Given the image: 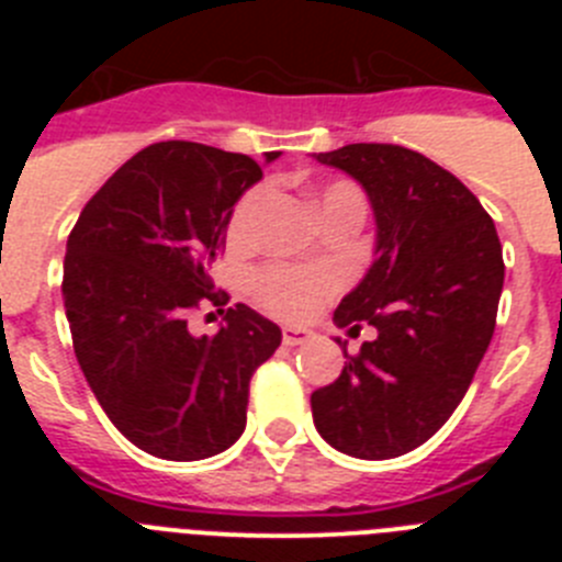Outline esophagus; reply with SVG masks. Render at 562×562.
I'll list each match as a JSON object with an SVG mask.
<instances>
[{"instance_id":"34e87169","label":"esophagus","mask_w":562,"mask_h":562,"mask_svg":"<svg viewBox=\"0 0 562 562\" xmlns=\"http://www.w3.org/2000/svg\"><path fill=\"white\" fill-rule=\"evenodd\" d=\"M312 337L315 335H312L310 329H292V326H284V331H281L284 346H301V342H310Z\"/></svg>"}]
</instances>
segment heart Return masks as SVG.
Instances as JSON below:
<instances>
[{
    "instance_id": "heart-1",
    "label": "heart",
    "mask_w": 562,
    "mask_h": 562,
    "mask_svg": "<svg viewBox=\"0 0 562 562\" xmlns=\"http://www.w3.org/2000/svg\"><path fill=\"white\" fill-rule=\"evenodd\" d=\"M270 188L256 186L236 202L231 213V236L233 238H247L256 227L258 216L265 211ZM337 200H362V193L357 191L351 182H329L321 191V207L331 205ZM337 286V276L326 267H297L276 261L250 276V292L258 301L261 310L270 315L284 317V321H304L312 312L321 306L326 295Z\"/></svg>"
}]
</instances>
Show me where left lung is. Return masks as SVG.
<instances>
[{"mask_svg":"<svg viewBox=\"0 0 562 562\" xmlns=\"http://www.w3.org/2000/svg\"><path fill=\"white\" fill-rule=\"evenodd\" d=\"M355 177L376 220L374 265L342 297L335 324L374 326L340 376L312 394L317 434L355 459L419 448L464 400L493 340L504 256L475 193L394 143H351L315 154Z\"/></svg>","mask_w":562,"mask_h":562,"instance_id":"8db88e82","label":"left lung"}]
</instances>
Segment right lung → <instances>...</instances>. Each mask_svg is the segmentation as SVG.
<instances>
[{
  "mask_svg": "<svg viewBox=\"0 0 562 562\" xmlns=\"http://www.w3.org/2000/svg\"><path fill=\"white\" fill-rule=\"evenodd\" d=\"M258 180L247 154L154 143L103 182L67 238L61 292L78 366L114 428L157 459L231 448L247 425L252 371L281 346L256 310L226 313L231 295L207 276L233 205ZM205 300L226 324L196 338L187 317Z\"/></svg>",
  "mask_w": 562,
  "mask_h": 562,
  "instance_id": "1",
  "label": "right lung"
}]
</instances>
